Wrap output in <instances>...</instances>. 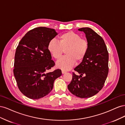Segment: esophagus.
Masks as SVG:
<instances>
[{"label": "esophagus", "mask_w": 125, "mask_h": 125, "mask_svg": "<svg viewBox=\"0 0 125 125\" xmlns=\"http://www.w3.org/2000/svg\"><path fill=\"white\" fill-rule=\"evenodd\" d=\"M62 74H64V73H66V71H63V70H62Z\"/></svg>", "instance_id": "34e87169"}]
</instances>
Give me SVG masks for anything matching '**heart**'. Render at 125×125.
I'll return each mask as SVG.
<instances>
[{"instance_id":"b5f03b06","label":"heart","mask_w":125,"mask_h":125,"mask_svg":"<svg viewBox=\"0 0 125 125\" xmlns=\"http://www.w3.org/2000/svg\"><path fill=\"white\" fill-rule=\"evenodd\" d=\"M89 49L88 42L73 31L62 34L59 37V42L55 39L50 41L48 50L56 59L61 57L63 51L66 56L56 63V67L63 71L70 70L75 62H80L84 58Z\"/></svg>"}]
</instances>
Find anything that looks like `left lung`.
<instances>
[{
	"label": "left lung",
	"mask_w": 125,
	"mask_h": 125,
	"mask_svg": "<svg viewBox=\"0 0 125 125\" xmlns=\"http://www.w3.org/2000/svg\"><path fill=\"white\" fill-rule=\"evenodd\" d=\"M78 30L85 33L89 49L84 58L74 69L80 75L73 73L68 89L75 96L88 98L95 95L104 86L108 73V53L103 39L92 29Z\"/></svg>",
	"instance_id": "1"
}]
</instances>
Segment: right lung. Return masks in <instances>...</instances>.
Returning <instances> with one entry per match:
<instances>
[{"instance_id": "add662e5", "label": "right lung", "mask_w": 125, "mask_h": 125, "mask_svg": "<svg viewBox=\"0 0 125 125\" xmlns=\"http://www.w3.org/2000/svg\"><path fill=\"white\" fill-rule=\"evenodd\" d=\"M57 35L54 29L39 27L30 30L19 43L13 73L19 89L30 99L37 100L47 95L55 80L62 74L58 69L46 73L55 65L48 44Z\"/></svg>"}]
</instances>
